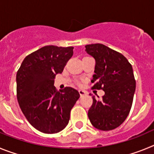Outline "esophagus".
I'll list each match as a JSON object with an SVG mask.
<instances>
[{
    "label": "esophagus",
    "mask_w": 154,
    "mask_h": 154,
    "mask_svg": "<svg viewBox=\"0 0 154 154\" xmlns=\"http://www.w3.org/2000/svg\"><path fill=\"white\" fill-rule=\"evenodd\" d=\"M79 92L80 96H81V97H82V96H85V95H86V92H85V91H84V90H79Z\"/></svg>",
    "instance_id": "1"
}]
</instances>
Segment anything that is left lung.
I'll return each mask as SVG.
<instances>
[{"label": "left lung", "mask_w": 154, "mask_h": 154, "mask_svg": "<svg viewBox=\"0 0 154 154\" xmlns=\"http://www.w3.org/2000/svg\"><path fill=\"white\" fill-rule=\"evenodd\" d=\"M87 54L96 61L92 89H102L105 95L93 103L88 116L94 127L103 131L116 129L130 113L136 89L132 65L122 54L102 44L87 45ZM90 95V94H89Z\"/></svg>", "instance_id": "8db88e82"}]
</instances>
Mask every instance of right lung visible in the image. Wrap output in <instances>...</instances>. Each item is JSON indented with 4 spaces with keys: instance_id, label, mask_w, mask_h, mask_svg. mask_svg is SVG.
Here are the masks:
<instances>
[{
    "instance_id": "obj_1",
    "label": "right lung",
    "mask_w": 154,
    "mask_h": 154,
    "mask_svg": "<svg viewBox=\"0 0 154 154\" xmlns=\"http://www.w3.org/2000/svg\"><path fill=\"white\" fill-rule=\"evenodd\" d=\"M73 47L48 45L25 57L16 75L17 98L31 126L44 133L62 131L69 123L71 109L80 97L66 87L57 92L55 75L61 74L73 55Z\"/></svg>"
}]
</instances>
